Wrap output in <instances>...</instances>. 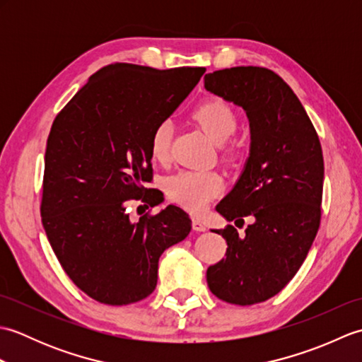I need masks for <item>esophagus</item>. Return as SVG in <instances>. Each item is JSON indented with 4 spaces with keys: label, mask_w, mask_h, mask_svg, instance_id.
<instances>
[{
    "label": "esophagus",
    "mask_w": 362,
    "mask_h": 362,
    "mask_svg": "<svg viewBox=\"0 0 362 362\" xmlns=\"http://www.w3.org/2000/svg\"><path fill=\"white\" fill-rule=\"evenodd\" d=\"M193 230H196V232H205L206 227H205V224H204L201 219L194 216L193 218Z\"/></svg>",
    "instance_id": "1"
}]
</instances>
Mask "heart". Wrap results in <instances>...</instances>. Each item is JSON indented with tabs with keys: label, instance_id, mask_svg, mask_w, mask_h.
<instances>
[{
	"label": "heart",
	"instance_id": "b5f03b06",
	"mask_svg": "<svg viewBox=\"0 0 362 362\" xmlns=\"http://www.w3.org/2000/svg\"><path fill=\"white\" fill-rule=\"evenodd\" d=\"M193 118L214 143L224 144L236 132L238 119L232 107L221 99H209L193 110ZM173 122L163 119L152 129L149 138V151L158 163H166L171 158ZM222 188L224 180L214 171H197L188 169L173 175L166 183L168 196L173 202L193 213L206 209Z\"/></svg>",
	"mask_w": 362,
	"mask_h": 362
}]
</instances>
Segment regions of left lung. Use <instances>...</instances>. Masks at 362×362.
<instances>
[{
	"mask_svg": "<svg viewBox=\"0 0 362 362\" xmlns=\"http://www.w3.org/2000/svg\"><path fill=\"white\" fill-rule=\"evenodd\" d=\"M205 88L244 109L250 153L233 189L216 210L227 221L253 222L244 235L216 230L226 258L206 269V283L232 305L264 302L286 286L308 255L320 226L324 156L316 129L294 91L261 66L205 74Z\"/></svg>",
	"mask_w": 362,
	"mask_h": 362,
	"instance_id": "obj_1",
	"label": "left lung"
}]
</instances>
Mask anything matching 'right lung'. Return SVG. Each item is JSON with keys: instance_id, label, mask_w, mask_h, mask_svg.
<instances>
[{"instance_id": "add662e5", "label": "right lung", "mask_w": 362, "mask_h": 362, "mask_svg": "<svg viewBox=\"0 0 362 362\" xmlns=\"http://www.w3.org/2000/svg\"><path fill=\"white\" fill-rule=\"evenodd\" d=\"M205 68L156 70L112 64L96 71L52 122L46 141L42 222L59 263L81 291L129 305L157 286L158 258L185 240L188 214L175 205L130 221L126 201L156 206L149 138L182 104Z\"/></svg>"}]
</instances>
